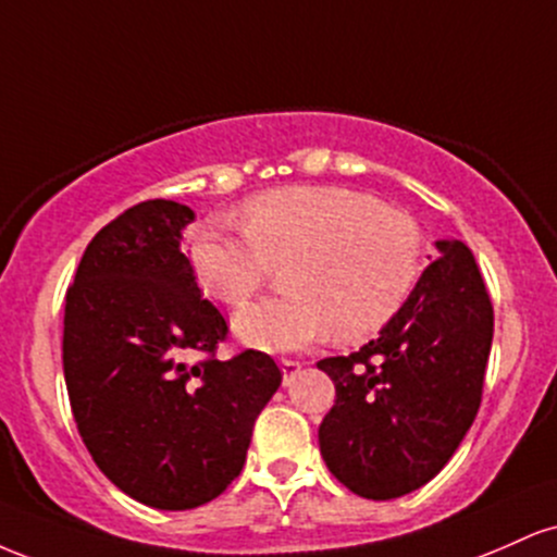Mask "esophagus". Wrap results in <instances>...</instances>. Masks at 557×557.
I'll list each match as a JSON object with an SVG mask.
<instances>
[{"label":"esophagus","mask_w":557,"mask_h":557,"mask_svg":"<svg viewBox=\"0 0 557 557\" xmlns=\"http://www.w3.org/2000/svg\"><path fill=\"white\" fill-rule=\"evenodd\" d=\"M280 367H283V382H285V385H290L293 376L300 372V367H304V363L296 361V359H280Z\"/></svg>","instance_id":"34e87169"}]
</instances>
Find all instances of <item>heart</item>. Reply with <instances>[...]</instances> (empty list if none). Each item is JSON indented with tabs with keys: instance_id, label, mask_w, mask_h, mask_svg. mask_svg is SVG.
Masks as SVG:
<instances>
[{
	"instance_id": "b5f03b06",
	"label": "heart",
	"mask_w": 557,
	"mask_h": 557,
	"mask_svg": "<svg viewBox=\"0 0 557 557\" xmlns=\"http://www.w3.org/2000/svg\"><path fill=\"white\" fill-rule=\"evenodd\" d=\"M246 227L209 220L190 243V267L207 296L246 306L274 267L290 296L235 319L246 343L293 350L335 330L363 341L403 309L419 283L424 233L411 214L337 185H287L246 203Z\"/></svg>"
}]
</instances>
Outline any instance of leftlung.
I'll use <instances>...</instances> for the list:
<instances>
[{"instance_id":"obj_1","label":"left lung","mask_w":557,"mask_h":557,"mask_svg":"<svg viewBox=\"0 0 557 557\" xmlns=\"http://www.w3.org/2000/svg\"><path fill=\"white\" fill-rule=\"evenodd\" d=\"M403 309L350 356L317 363L335 382L319 424L327 469L367 500H393L443 471L474 424L495 314L474 253L437 240Z\"/></svg>"}]
</instances>
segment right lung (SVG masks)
<instances>
[{"instance_id": "1", "label": "right lung", "mask_w": 557, "mask_h": 557, "mask_svg": "<svg viewBox=\"0 0 557 557\" xmlns=\"http://www.w3.org/2000/svg\"><path fill=\"white\" fill-rule=\"evenodd\" d=\"M194 212L151 198L88 243L65 296L62 367L83 445L114 487L159 510L214 500L240 474L283 372L216 359L227 322L183 253Z\"/></svg>"}]
</instances>
